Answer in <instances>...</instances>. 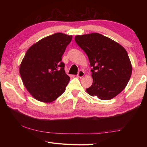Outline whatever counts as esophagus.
I'll list each match as a JSON object with an SVG mask.
<instances>
[{
  "mask_svg": "<svg viewBox=\"0 0 147 147\" xmlns=\"http://www.w3.org/2000/svg\"><path fill=\"white\" fill-rule=\"evenodd\" d=\"M84 75H85V73H84V71L82 70H80L78 71V73L77 76L78 78H82Z\"/></svg>",
  "mask_w": 147,
  "mask_h": 147,
  "instance_id": "obj_1",
  "label": "esophagus"
}]
</instances>
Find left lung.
I'll use <instances>...</instances> for the list:
<instances>
[{"instance_id":"left-lung-1","label":"left lung","mask_w":147,"mask_h":147,"mask_svg":"<svg viewBox=\"0 0 147 147\" xmlns=\"http://www.w3.org/2000/svg\"><path fill=\"white\" fill-rule=\"evenodd\" d=\"M92 67L93 83L86 88L91 96L110 100L125 88L132 73L128 54L123 46L101 34L93 33L74 38Z\"/></svg>"}]
</instances>
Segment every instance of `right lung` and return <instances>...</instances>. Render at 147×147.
Masks as SVG:
<instances>
[{
	"mask_svg": "<svg viewBox=\"0 0 147 147\" xmlns=\"http://www.w3.org/2000/svg\"><path fill=\"white\" fill-rule=\"evenodd\" d=\"M73 36L56 33L43 38L28 50L20 73L24 86L37 100L51 102L65 90L70 78L62 56Z\"/></svg>",
	"mask_w": 147,
	"mask_h": 147,
	"instance_id": "right-lung-1",
	"label": "right lung"
}]
</instances>
